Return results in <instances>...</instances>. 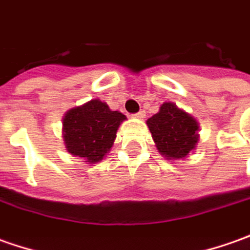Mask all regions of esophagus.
I'll list each match as a JSON object with an SVG mask.
<instances>
[{
    "label": "esophagus",
    "instance_id": "esophagus-1",
    "mask_svg": "<svg viewBox=\"0 0 250 250\" xmlns=\"http://www.w3.org/2000/svg\"><path fill=\"white\" fill-rule=\"evenodd\" d=\"M133 117L134 119H144V117H145V113H144V112H138V113H135V115H133Z\"/></svg>",
    "mask_w": 250,
    "mask_h": 250
}]
</instances>
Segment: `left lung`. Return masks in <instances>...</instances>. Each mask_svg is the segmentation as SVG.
Segmentation results:
<instances>
[{
    "instance_id": "8db88e82",
    "label": "left lung",
    "mask_w": 250,
    "mask_h": 250,
    "mask_svg": "<svg viewBox=\"0 0 250 250\" xmlns=\"http://www.w3.org/2000/svg\"><path fill=\"white\" fill-rule=\"evenodd\" d=\"M146 125L160 155L171 162L187 158L199 141L198 120L173 102H163Z\"/></svg>"
}]
</instances>
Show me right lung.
Returning a JSON list of instances; mask_svg holds the SVG:
<instances>
[{
	"instance_id": "obj_1",
	"label": "right lung",
	"mask_w": 250,
	"mask_h": 250,
	"mask_svg": "<svg viewBox=\"0 0 250 250\" xmlns=\"http://www.w3.org/2000/svg\"><path fill=\"white\" fill-rule=\"evenodd\" d=\"M127 117L101 99H91L69 109L62 119L66 151L88 163H98L109 153L120 125Z\"/></svg>"
}]
</instances>
